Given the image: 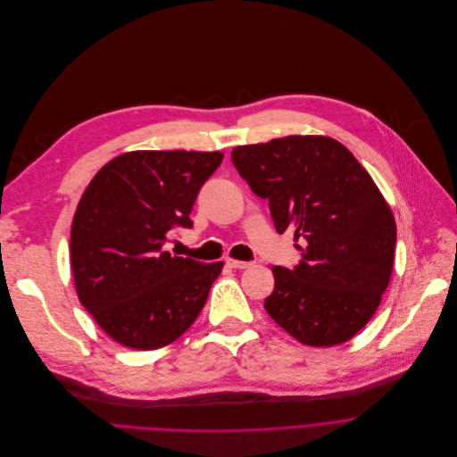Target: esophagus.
Listing matches in <instances>:
<instances>
[{"mask_svg":"<svg viewBox=\"0 0 457 457\" xmlns=\"http://www.w3.org/2000/svg\"><path fill=\"white\" fill-rule=\"evenodd\" d=\"M227 266L234 268V270H246L252 266V262L246 261H237V259H227Z\"/></svg>","mask_w":457,"mask_h":457,"instance_id":"1","label":"esophagus"}]
</instances>
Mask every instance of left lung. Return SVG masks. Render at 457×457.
<instances>
[{
    "instance_id": "obj_1",
    "label": "left lung",
    "mask_w": 457,
    "mask_h": 457,
    "mask_svg": "<svg viewBox=\"0 0 457 457\" xmlns=\"http://www.w3.org/2000/svg\"><path fill=\"white\" fill-rule=\"evenodd\" d=\"M232 162L270 202L276 230L306 239L299 266L271 268L264 310L301 344L347 342L375 315L395 264L396 223L373 178L345 145L319 135L237 145Z\"/></svg>"
}]
</instances>
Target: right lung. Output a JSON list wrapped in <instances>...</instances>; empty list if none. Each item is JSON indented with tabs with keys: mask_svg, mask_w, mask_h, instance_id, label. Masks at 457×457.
Returning a JSON list of instances; mask_svg holds the SVG:
<instances>
[{
	"mask_svg": "<svg viewBox=\"0 0 457 457\" xmlns=\"http://www.w3.org/2000/svg\"><path fill=\"white\" fill-rule=\"evenodd\" d=\"M223 153L129 151L86 187L70 257L80 304L119 344L151 351L184 335L204 310L223 261L204 264L163 250Z\"/></svg>",
	"mask_w": 457,
	"mask_h": 457,
	"instance_id": "right-lung-1",
	"label": "right lung"
}]
</instances>
